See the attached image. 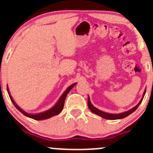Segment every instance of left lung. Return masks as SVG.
<instances>
[{"label":"left lung","instance_id":"left-lung-1","mask_svg":"<svg viewBox=\"0 0 153 153\" xmlns=\"http://www.w3.org/2000/svg\"><path fill=\"white\" fill-rule=\"evenodd\" d=\"M145 93H146V90H145V92H143V98H141V100L140 101V102L138 103V104H137L136 106H135V107L132 108L131 109H129V110L126 111V112H123V113H119V114H109V113H106V112H102V111L99 110L98 109H97V108H95V106H92V104H91L90 102V100H89V98L88 97V106H89V109H90V111L92 112H93V113L96 114V115H99V116L102 117L103 118H106V119H110V120H116V119H121V118H126V117H127L128 115H130L131 113H132V112H134V111L136 110L137 108L138 107V106L141 104V101H142L143 97H144V95Z\"/></svg>","mask_w":153,"mask_h":153}]
</instances>
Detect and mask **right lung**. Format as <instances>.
Wrapping results in <instances>:
<instances>
[{
	"mask_svg": "<svg viewBox=\"0 0 153 153\" xmlns=\"http://www.w3.org/2000/svg\"><path fill=\"white\" fill-rule=\"evenodd\" d=\"M75 84H76V83H75V84H72V85L69 86V87H68L67 89H66L65 92H64V93H63V95H61V98H60V99L58 100V102L56 103V104H55V105L53 107H52V108H51V109H48V110L45 111V112H40V113H38V114H29V113H27V112H24V111L22 109H21V108H20L19 106H18L16 104H15V101H14V100L12 99V96H11V95H10V91H9L8 86H7V92H8V94H9V95H10V98L11 101H12V104H14V106H15V107H16L17 109H18V110H19L20 112H21V113L24 114V115H25V116L29 117V118H32V119L37 120V121H39V120L47 119V118H51V117L55 116V115H58V114H59L60 112H61V111H62L63 108H64V101H65L66 97H67V94L69 93V91H70L71 89H72V88L73 87V86H75Z\"/></svg>",
	"mask_w": 153,
	"mask_h": 153,
	"instance_id": "1",
	"label": "right lung"
}]
</instances>
